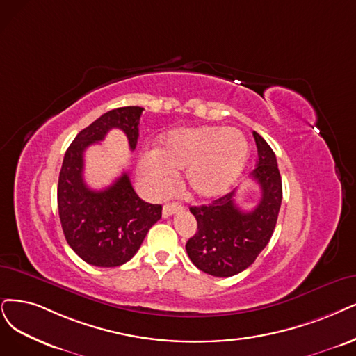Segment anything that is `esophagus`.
Instances as JSON below:
<instances>
[{
  "label": "esophagus",
  "instance_id": "1",
  "mask_svg": "<svg viewBox=\"0 0 356 356\" xmlns=\"http://www.w3.org/2000/svg\"><path fill=\"white\" fill-rule=\"evenodd\" d=\"M179 209H181V205H180V204H177V202H173V204H165V205L163 207V217H164V218H167V217H170L171 214L177 213Z\"/></svg>",
  "mask_w": 356,
  "mask_h": 356
}]
</instances>
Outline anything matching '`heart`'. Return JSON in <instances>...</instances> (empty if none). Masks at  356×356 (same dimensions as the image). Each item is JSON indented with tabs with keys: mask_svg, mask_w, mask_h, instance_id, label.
Returning a JSON list of instances; mask_svg holds the SVG:
<instances>
[{
	"mask_svg": "<svg viewBox=\"0 0 356 356\" xmlns=\"http://www.w3.org/2000/svg\"><path fill=\"white\" fill-rule=\"evenodd\" d=\"M249 145L242 131L218 126L173 130L160 149L139 156V177L147 191L163 198L175 186L176 171L196 198H216L226 193L243 171Z\"/></svg>",
	"mask_w": 356,
	"mask_h": 356,
	"instance_id": "obj_1",
	"label": "heart"
}]
</instances>
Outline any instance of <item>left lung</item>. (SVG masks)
<instances>
[{
    "mask_svg": "<svg viewBox=\"0 0 356 356\" xmlns=\"http://www.w3.org/2000/svg\"><path fill=\"white\" fill-rule=\"evenodd\" d=\"M258 149L251 179L261 189L252 211L234 202L236 191L208 205L191 207L198 230L186 243V252L201 271L214 277H230L246 270L270 242L282 205V176L270 145L254 131Z\"/></svg>",
    "mask_w": 356,
    "mask_h": 356,
    "instance_id": "8db88e82",
    "label": "left lung"
}]
</instances>
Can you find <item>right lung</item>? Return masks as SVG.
I'll use <instances>...</instances> for the list:
<instances>
[{"label":"right lung","mask_w":356,"mask_h":356,"mask_svg":"<svg viewBox=\"0 0 356 356\" xmlns=\"http://www.w3.org/2000/svg\"><path fill=\"white\" fill-rule=\"evenodd\" d=\"M142 107L115 108L98 117L65 151L57 189L58 214L65 241L85 262L95 267H118L140 248L148 230L161 218L163 207L142 201L129 173L111 186L94 191L83 180V154L111 129H120L134 151L139 138Z\"/></svg>","instance_id":"obj_1"}]
</instances>
